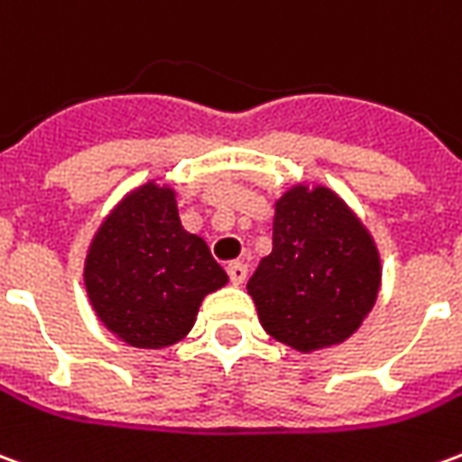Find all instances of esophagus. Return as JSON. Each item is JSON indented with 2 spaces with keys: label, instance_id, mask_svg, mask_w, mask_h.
<instances>
[{
  "label": "esophagus",
  "instance_id": "obj_1",
  "mask_svg": "<svg viewBox=\"0 0 462 462\" xmlns=\"http://www.w3.org/2000/svg\"><path fill=\"white\" fill-rule=\"evenodd\" d=\"M227 274H230L232 284H242V282L247 280V264H242V262H230V264H227Z\"/></svg>",
  "mask_w": 462,
  "mask_h": 462
}]
</instances>
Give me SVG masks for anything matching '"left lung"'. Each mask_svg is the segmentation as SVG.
<instances>
[{
	"instance_id": "1",
	"label": "left lung",
	"mask_w": 462,
	"mask_h": 462,
	"mask_svg": "<svg viewBox=\"0 0 462 462\" xmlns=\"http://www.w3.org/2000/svg\"><path fill=\"white\" fill-rule=\"evenodd\" d=\"M378 287L376 242L337 192L304 182L282 192L272 252L247 282L272 339L301 354L337 346L374 310Z\"/></svg>"
}]
</instances>
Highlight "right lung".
I'll list each match as a JSON object with an SVG mask.
<instances>
[{
    "mask_svg": "<svg viewBox=\"0 0 462 462\" xmlns=\"http://www.w3.org/2000/svg\"><path fill=\"white\" fill-rule=\"evenodd\" d=\"M84 284L106 329L135 348L188 337L202 300L227 284L202 237L182 227L175 190L148 180L106 215L88 245Z\"/></svg>",
    "mask_w": 462,
    "mask_h": 462,
    "instance_id": "1",
    "label": "right lung"
}]
</instances>
